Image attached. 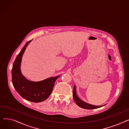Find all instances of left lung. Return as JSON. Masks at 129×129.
<instances>
[{"label": "left lung", "mask_w": 129, "mask_h": 129, "mask_svg": "<svg viewBox=\"0 0 129 129\" xmlns=\"http://www.w3.org/2000/svg\"><path fill=\"white\" fill-rule=\"evenodd\" d=\"M73 98L76 104L80 108H82L83 109H97V108H100L103 107V106H93L91 105L88 104H87L82 100H80L77 96L76 92V86H74V90H73Z\"/></svg>", "instance_id": "8db88e82"}]
</instances>
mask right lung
Here are the masks:
<instances>
[{"label":"right lung","mask_w":129,"mask_h":129,"mask_svg":"<svg viewBox=\"0 0 129 129\" xmlns=\"http://www.w3.org/2000/svg\"><path fill=\"white\" fill-rule=\"evenodd\" d=\"M27 42L17 55L12 69V82L18 93L24 99L33 103H40L48 98L52 92L54 83L59 76L50 77L40 82H31L22 75L20 71L21 59Z\"/></svg>","instance_id":"add662e5"}]
</instances>
